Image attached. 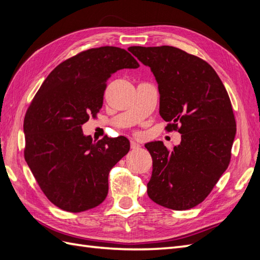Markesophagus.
<instances>
[{"instance_id": "1", "label": "esophagus", "mask_w": 260, "mask_h": 260, "mask_svg": "<svg viewBox=\"0 0 260 260\" xmlns=\"http://www.w3.org/2000/svg\"><path fill=\"white\" fill-rule=\"evenodd\" d=\"M130 146H131L132 149H139L141 147V145L138 142H136L135 140H131L130 141Z\"/></svg>"}]
</instances>
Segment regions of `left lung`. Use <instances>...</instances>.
<instances>
[{"instance_id": "obj_1", "label": "left lung", "mask_w": 260, "mask_h": 260, "mask_svg": "<svg viewBox=\"0 0 260 260\" xmlns=\"http://www.w3.org/2000/svg\"><path fill=\"white\" fill-rule=\"evenodd\" d=\"M128 50L155 76L166 130L181 133L171 151L160 141L145 144L153 159L148 198L169 209L193 208L230 164L237 132L230 98L215 69L195 55L169 45Z\"/></svg>"}]
</instances>
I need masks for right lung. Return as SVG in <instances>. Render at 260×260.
I'll return each mask as SVG.
<instances>
[{"mask_svg": "<svg viewBox=\"0 0 260 260\" xmlns=\"http://www.w3.org/2000/svg\"><path fill=\"white\" fill-rule=\"evenodd\" d=\"M139 66L123 49H90L60 62L37 92L23 119V155L55 206L80 212L106 199L109 171L129 152V140L120 136L93 142L81 127L100 112L112 74Z\"/></svg>", "mask_w": 260, "mask_h": 260, "instance_id": "obj_1", "label": "right lung"}]
</instances>
